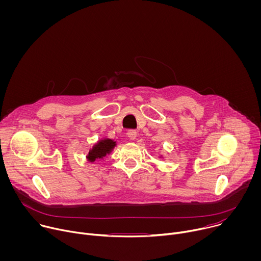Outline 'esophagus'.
Here are the masks:
<instances>
[{
  "label": "esophagus",
  "instance_id": "esophagus-1",
  "mask_svg": "<svg viewBox=\"0 0 261 261\" xmlns=\"http://www.w3.org/2000/svg\"><path fill=\"white\" fill-rule=\"evenodd\" d=\"M136 131L135 130H129L128 132H127V136H128V138L130 139V140H134L135 138H136Z\"/></svg>",
  "mask_w": 261,
  "mask_h": 261
}]
</instances>
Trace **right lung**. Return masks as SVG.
<instances>
[{
  "mask_svg": "<svg viewBox=\"0 0 261 261\" xmlns=\"http://www.w3.org/2000/svg\"><path fill=\"white\" fill-rule=\"evenodd\" d=\"M116 145H117V142L113 139H109V138L100 139L98 142H96L92 146V148H90V152L86 158L89 162H92V163L98 159H103L104 157H106V155L110 154L114 151Z\"/></svg>",
  "mask_w": 261,
  "mask_h": 261,
  "instance_id": "1",
  "label": "right lung"
}]
</instances>
